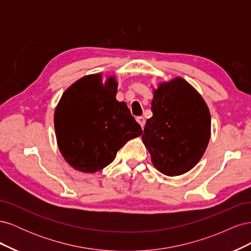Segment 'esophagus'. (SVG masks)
I'll list each match as a JSON object with an SVG mask.
<instances>
[{
  "label": "esophagus",
  "instance_id": "esophagus-1",
  "mask_svg": "<svg viewBox=\"0 0 251 251\" xmlns=\"http://www.w3.org/2000/svg\"><path fill=\"white\" fill-rule=\"evenodd\" d=\"M137 123L140 125V126L143 128L144 127V125H146V119H144V117H137Z\"/></svg>",
  "mask_w": 251,
  "mask_h": 251
}]
</instances>
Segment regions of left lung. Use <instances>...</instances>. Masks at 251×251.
Masks as SVG:
<instances>
[{
	"mask_svg": "<svg viewBox=\"0 0 251 251\" xmlns=\"http://www.w3.org/2000/svg\"><path fill=\"white\" fill-rule=\"evenodd\" d=\"M151 112L142 141L151 163L166 176H179L199 162L210 138L206 102L182 77L159 83L153 90Z\"/></svg>",
	"mask_w": 251,
	"mask_h": 251,
	"instance_id": "1",
	"label": "left lung"
}]
</instances>
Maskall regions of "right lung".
<instances>
[{
    "mask_svg": "<svg viewBox=\"0 0 251 251\" xmlns=\"http://www.w3.org/2000/svg\"><path fill=\"white\" fill-rule=\"evenodd\" d=\"M117 81L86 75L68 88L56 105L57 146L73 169L93 174L113 162L117 151L142 134L124 101L116 100Z\"/></svg>",
    "mask_w": 251,
    "mask_h": 251,
    "instance_id": "right-lung-1",
    "label": "right lung"
}]
</instances>
